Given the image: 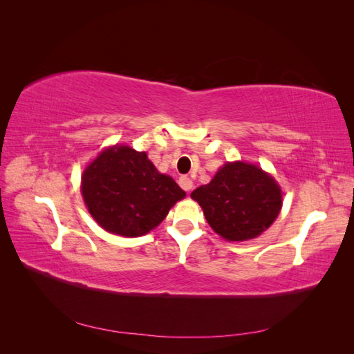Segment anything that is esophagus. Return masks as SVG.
Returning <instances> with one entry per match:
<instances>
[{"mask_svg": "<svg viewBox=\"0 0 354 354\" xmlns=\"http://www.w3.org/2000/svg\"><path fill=\"white\" fill-rule=\"evenodd\" d=\"M178 185L183 187L186 192H190L192 187H194V181H192V178L187 177V176H181L178 178Z\"/></svg>", "mask_w": 354, "mask_h": 354, "instance_id": "1", "label": "esophagus"}]
</instances>
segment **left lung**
I'll list each match as a JSON object with an SVG mask.
<instances>
[{"label": "left lung", "instance_id": "8db88e82", "mask_svg": "<svg viewBox=\"0 0 354 354\" xmlns=\"http://www.w3.org/2000/svg\"><path fill=\"white\" fill-rule=\"evenodd\" d=\"M190 196L202 207L212 230L227 241L259 236L282 207L281 189L273 177L245 162H227Z\"/></svg>", "mask_w": 354, "mask_h": 354}]
</instances>
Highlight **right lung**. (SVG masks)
<instances>
[{
  "label": "right lung",
  "instance_id": "obj_1",
  "mask_svg": "<svg viewBox=\"0 0 354 354\" xmlns=\"http://www.w3.org/2000/svg\"><path fill=\"white\" fill-rule=\"evenodd\" d=\"M82 196L94 220L111 233L142 236L162 221L186 192L158 173L145 152L106 149L82 174Z\"/></svg>",
  "mask_w": 354,
  "mask_h": 354
}]
</instances>
